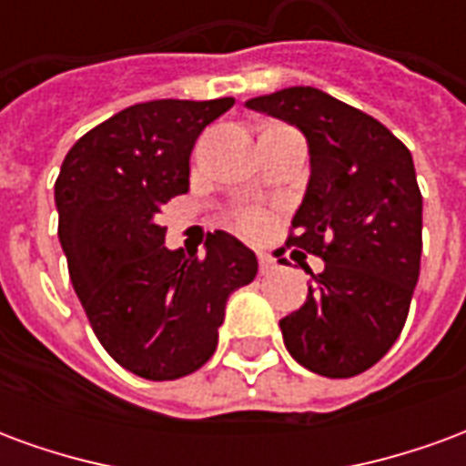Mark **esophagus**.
Masks as SVG:
<instances>
[{"label": "esophagus", "instance_id": "obj_1", "mask_svg": "<svg viewBox=\"0 0 466 466\" xmlns=\"http://www.w3.org/2000/svg\"><path fill=\"white\" fill-rule=\"evenodd\" d=\"M257 259H259V272L262 274H272L274 272V257L272 254H267V252H259L257 254Z\"/></svg>", "mask_w": 466, "mask_h": 466}]
</instances>
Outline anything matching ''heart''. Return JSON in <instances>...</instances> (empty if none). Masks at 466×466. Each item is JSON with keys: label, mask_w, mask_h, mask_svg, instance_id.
I'll list each match as a JSON object with an SVG mask.
<instances>
[{"label": "heart", "mask_w": 466, "mask_h": 466, "mask_svg": "<svg viewBox=\"0 0 466 466\" xmlns=\"http://www.w3.org/2000/svg\"><path fill=\"white\" fill-rule=\"evenodd\" d=\"M232 224L244 234H259L269 224V214L262 207H237L229 212Z\"/></svg>", "instance_id": "heart-1"}]
</instances>
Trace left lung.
<instances>
[{
	"label": "left lung",
	"instance_id": "8db88e82",
	"mask_svg": "<svg viewBox=\"0 0 466 466\" xmlns=\"http://www.w3.org/2000/svg\"><path fill=\"white\" fill-rule=\"evenodd\" d=\"M294 124L309 144V184L287 247L324 259L307 302L279 327L314 374L347 380L390 351L420 279L421 192L410 149L354 106L314 86L247 102Z\"/></svg>",
	"mask_w": 466,
	"mask_h": 466
}]
</instances>
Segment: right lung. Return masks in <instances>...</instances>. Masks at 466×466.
I'll list each match as a JSON object with an SVG mask.
<instances>
[{
  "label": "right lung",
  "mask_w": 466,
  "mask_h": 466,
  "mask_svg": "<svg viewBox=\"0 0 466 466\" xmlns=\"http://www.w3.org/2000/svg\"><path fill=\"white\" fill-rule=\"evenodd\" d=\"M232 96L154 99L79 139L55 184L59 242L86 319L109 357L137 377L179 380L217 350L224 307L257 277V257L227 232L207 254L167 249L162 207L189 189V154Z\"/></svg>",
  "instance_id": "add662e5"
}]
</instances>
